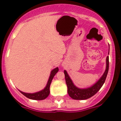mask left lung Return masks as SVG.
<instances>
[{
  "mask_svg": "<svg viewBox=\"0 0 121 121\" xmlns=\"http://www.w3.org/2000/svg\"><path fill=\"white\" fill-rule=\"evenodd\" d=\"M110 48V47H109ZM109 53V52H108ZM109 68V58L107 56L106 58V68L104 73L96 83L87 88H81L76 86L73 82L68 75L66 70H64V74L65 78V82L68 88V94L72 99L76 100H85L92 97L98 92L104 84L106 79Z\"/></svg>",
  "mask_w": 121,
  "mask_h": 121,
  "instance_id": "1",
  "label": "left lung"
}]
</instances>
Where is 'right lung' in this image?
Segmentation results:
<instances>
[{
  "instance_id": "obj_1",
  "label": "right lung",
  "mask_w": 121,
  "mask_h": 121,
  "mask_svg": "<svg viewBox=\"0 0 121 121\" xmlns=\"http://www.w3.org/2000/svg\"><path fill=\"white\" fill-rule=\"evenodd\" d=\"M59 68L58 67L54 68L53 70H51V73H50V75L49 76L48 80L47 83L45 87L43 88V90L39 91H37L36 93H25L22 91L19 90V91L22 94H23L25 96H26V98H29L30 99H33V100H43V99H46L50 95V84L51 83V81L53 80V78L55 76V74L58 72Z\"/></svg>"
}]
</instances>
